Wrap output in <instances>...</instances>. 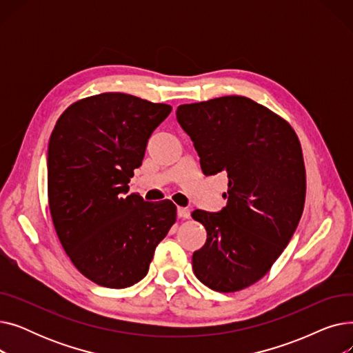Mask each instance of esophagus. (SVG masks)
Here are the masks:
<instances>
[{"label": "esophagus", "instance_id": "34e87169", "mask_svg": "<svg viewBox=\"0 0 353 353\" xmlns=\"http://www.w3.org/2000/svg\"><path fill=\"white\" fill-rule=\"evenodd\" d=\"M177 214H179V217H181V219H189V217H190V210L186 209V208H179V209H177Z\"/></svg>", "mask_w": 353, "mask_h": 353}]
</instances>
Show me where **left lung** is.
I'll use <instances>...</instances> for the list:
<instances>
[{"label": "left lung", "mask_w": 353, "mask_h": 353, "mask_svg": "<svg viewBox=\"0 0 353 353\" xmlns=\"http://www.w3.org/2000/svg\"><path fill=\"white\" fill-rule=\"evenodd\" d=\"M176 116L201 172L229 179L223 210L192 213L208 232L193 253V272L216 292L249 288L270 270L299 225L306 197L301 141L285 119L242 96L181 104Z\"/></svg>", "instance_id": "left-lung-1"}]
</instances>
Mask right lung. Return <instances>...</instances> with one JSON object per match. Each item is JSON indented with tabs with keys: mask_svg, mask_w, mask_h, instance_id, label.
Segmentation results:
<instances>
[{
	"mask_svg": "<svg viewBox=\"0 0 353 353\" xmlns=\"http://www.w3.org/2000/svg\"><path fill=\"white\" fill-rule=\"evenodd\" d=\"M172 105L124 92L72 103L48 143V206L67 256L87 279L123 289L148 272L156 246L174 225L170 200L128 192L148 137Z\"/></svg>",
	"mask_w": 353,
	"mask_h": 353,
	"instance_id": "right-lung-1",
	"label": "right lung"
}]
</instances>
